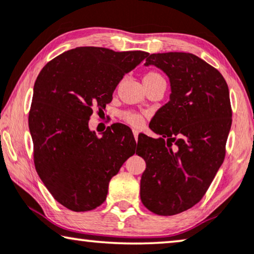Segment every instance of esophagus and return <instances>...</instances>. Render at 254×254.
Wrapping results in <instances>:
<instances>
[{
  "label": "esophagus",
  "mask_w": 254,
  "mask_h": 254,
  "mask_svg": "<svg viewBox=\"0 0 254 254\" xmlns=\"http://www.w3.org/2000/svg\"><path fill=\"white\" fill-rule=\"evenodd\" d=\"M132 131H133V136H134V139H136V141H137V138H138V134H139V131L136 130V129H133Z\"/></svg>",
  "instance_id": "34e87169"
}]
</instances>
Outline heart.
<instances>
[{"label": "heart", "instance_id": "b5f03b06", "mask_svg": "<svg viewBox=\"0 0 254 254\" xmlns=\"http://www.w3.org/2000/svg\"><path fill=\"white\" fill-rule=\"evenodd\" d=\"M160 77H162V76L158 72H155V70H150V72H147L146 74H145L144 83L150 82V81H153L157 79H160ZM118 116H120V118L124 122V123L129 124L130 127H140L141 125H143L144 120H145L143 114L138 113V111H134V110L121 111Z\"/></svg>", "mask_w": 254, "mask_h": 254}]
</instances>
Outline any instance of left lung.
Masks as SVG:
<instances>
[{
  "mask_svg": "<svg viewBox=\"0 0 254 254\" xmlns=\"http://www.w3.org/2000/svg\"><path fill=\"white\" fill-rule=\"evenodd\" d=\"M145 65L167 74L172 93L150 123L160 138L138 137L136 154L146 162L140 198L150 211L172 216L202 200L223 164L232 123L229 88L215 67L191 53H153Z\"/></svg>",
  "mask_w": 254,
  "mask_h": 254,
  "instance_id": "1",
  "label": "left lung"
}]
</instances>
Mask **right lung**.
<instances>
[{
	"mask_svg": "<svg viewBox=\"0 0 254 254\" xmlns=\"http://www.w3.org/2000/svg\"><path fill=\"white\" fill-rule=\"evenodd\" d=\"M147 56L76 47L47 63L37 76L29 111L33 162L54 200L69 210L102 204L111 178L134 154L130 127L113 124L97 137L88 121L95 109L103 111L118 82Z\"/></svg>",
	"mask_w": 254,
	"mask_h": 254,
	"instance_id": "obj_1",
	"label": "right lung"
}]
</instances>
